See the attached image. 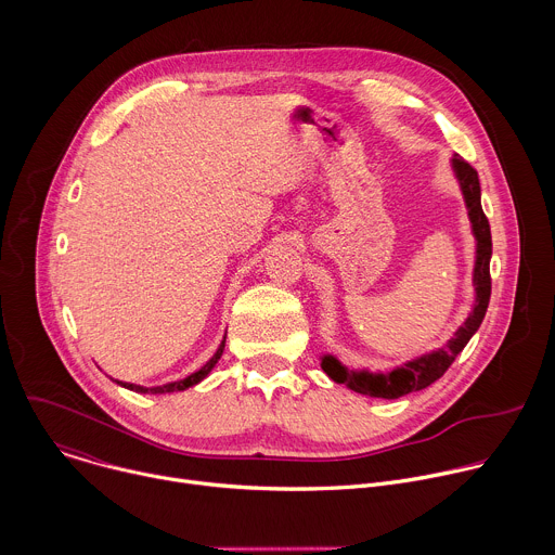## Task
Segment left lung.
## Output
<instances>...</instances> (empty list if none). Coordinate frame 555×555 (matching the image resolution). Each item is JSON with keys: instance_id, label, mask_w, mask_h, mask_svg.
<instances>
[{"instance_id": "8db88e82", "label": "left lung", "mask_w": 555, "mask_h": 555, "mask_svg": "<svg viewBox=\"0 0 555 555\" xmlns=\"http://www.w3.org/2000/svg\"><path fill=\"white\" fill-rule=\"evenodd\" d=\"M453 167L462 184V194L468 207V216L473 222V233L477 237V263H475V285H477V302L475 309L470 311L468 320L455 337L440 350L425 354L421 359H414L405 363L403 367H397V371L388 375H371V373H357V371H346V367L335 359V357H324L322 359V371L335 382L344 384L348 390L365 395V397H375V399H399L410 392L425 390L434 382H438L447 371L449 365L455 361V357L462 352V348L468 344V339L475 335L479 328L488 302H490V292H492V279H490V255H492V237H490V224L488 218L481 209V188H479V176L477 169L464 160L460 154L453 156Z\"/></svg>"}]
</instances>
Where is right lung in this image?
I'll use <instances>...</instances> for the list:
<instances>
[{"mask_svg":"<svg viewBox=\"0 0 555 555\" xmlns=\"http://www.w3.org/2000/svg\"><path fill=\"white\" fill-rule=\"evenodd\" d=\"M224 341H227V337L222 339V344H220V348L216 350V354L201 367L198 373H194V375H190L188 379H182V382H173V384H167V386H156V388H141V386H134V384H121V382H117L119 386H124V388H128V390H132V392H141V395H165V392H176V390H184V388H192V386H196V384H201L211 371H214V365L218 363V359L222 357V352H224Z\"/></svg>","mask_w":555,"mask_h":555,"instance_id":"1","label":"right lung"}]
</instances>
